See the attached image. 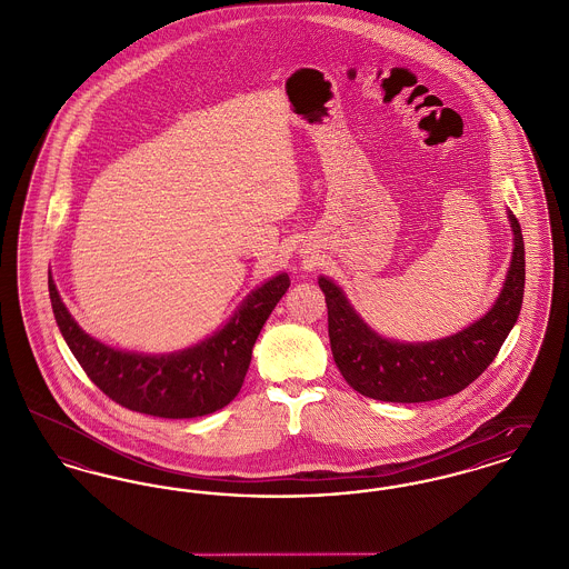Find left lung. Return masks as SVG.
Wrapping results in <instances>:
<instances>
[{
	"mask_svg": "<svg viewBox=\"0 0 569 569\" xmlns=\"http://www.w3.org/2000/svg\"><path fill=\"white\" fill-rule=\"evenodd\" d=\"M515 251L506 283L492 309L457 335L401 343L383 339L353 311L343 290L320 277L328 307V337L341 376L356 392L388 403H425L457 395L485 373L518 320L525 295V243L520 223L508 211Z\"/></svg>",
	"mask_w": 569,
	"mask_h": 569,
	"instance_id": "8db88e82",
	"label": "left lung"
}]
</instances>
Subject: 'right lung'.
Returning a JSON list of instances; mask_svg holds the SVG:
<instances>
[{
    "mask_svg": "<svg viewBox=\"0 0 569 569\" xmlns=\"http://www.w3.org/2000/svg\"><path fill=\"white\" fill-rule=\"evenodd\" d=\"M288 288V272H279L244 298L228 325L209 339L188 350L151 356L114 350L89 337L49 277L54 320L87 378L119 406L172 420L213 413L239 395L253 343Z\"/></svg>",
    "mask_w": 569,
    "mask_h": 569,
    "instance_id": "right-lung-1",
    "label": "right lung"
}]
</instances>
